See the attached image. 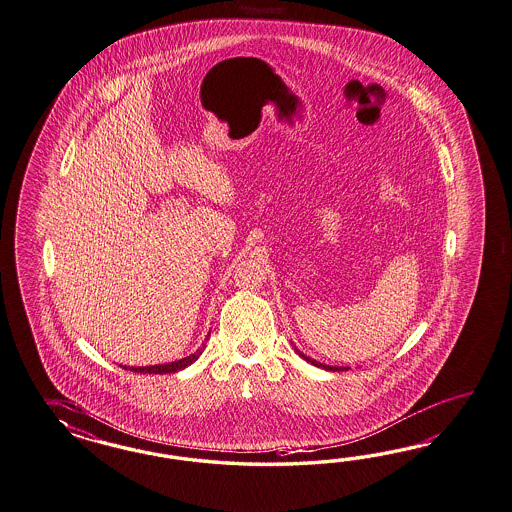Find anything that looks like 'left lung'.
Returning <instances> with one entry per match:
<instances>
[{
	"instance_id": "obj_1",
	"label": "left lung",
	"mask_w": 512,
	"mask_h": 512,
	"mask_svg": "<svg viewBox=\"0 0 512 512\" xmlns=\"http://www.w3.org/2000/svg\"><path fill=\"white\" fill-rule=\"evenodd\" d=\"M294 352H296V354H298L300 358H304V360L307 361V363L315 365V367H318V369H324V371H333V373L337 371V373H339V371H348V369H350V367H333V365H326V363H320V361L313 360V358L305 356L304 352H300V350H298L296 346H294Z\"/></svg>"
}]
</instances>
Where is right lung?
Here are the masks:
<instances>
[{
  "label": "right lung",
  "mask_w": 512,
  "mask_h": 512,
  "mask_svg": "<svg viewBox=\"0 0 512 512\" xmlns=\"http://www.w3.org/2000/svg\"><path fill=\"white\" fill-rule=\"evenodd\" d=\"M205 348V346H203ZM203 348H197L194 354H190V356H186V358H182L179 361H171V363H162V365H149V367H126L125 369H130V371H134V373H149V374H167V373H177V371H182V369H186L188 365H192L201 354H203Z\"/></svg>",
  "instance_id": "right-lung-1"
}]
</instances>
